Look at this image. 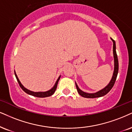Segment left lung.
<instances>
[{"label":"left lung","instance_id":"obj_1","mask_svg":"<svg viewBox=\"0 0 132 132\" xmlns=\"http://www.w3.org/2000/svg\"><path fill=\"white\" fill-rule=\"evenodd\" d=\"M111 39L113 42V55H114V70L113 75V77H112L111 80L110 81V83L108 84V86H106L105 88L102 89V90L98 91V92H96V93H94V94L86 93V92H83V91H82L79 89L78 86H77L76 83H75L79 95L82 96V97H85V98H97V97H102V96L105 95L106 94H108L110 91V90L112 89V87H113V86L114 85L115 81L116 80L117 76H118V73L119 63H118V56H117V53L116 51V43H115V41L113 40V39L112 38Z\"/></svg>","mask_w":132,"mask_h":132}]
</instances>
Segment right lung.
I'll return each instance as SVG.
<instances>
[{"label":"right lung","mask_w":132,"mask_h":132,"mask_svg":"<svg viewBox=\"0 0 132 132\" xmlns=\"http://www.w3.org/2000/svg\"><path fill=\"white\" fill-rule=\"evenodd\" d=\"M14 75H15L16 79H17L18 82V83L19 84V86H20V87H21V89H22V90H23L24 92H26V93H27V94H29V95H31L32 96H34V97H40V98H43V97H50V96H51V95H53V94L54 93V92L56 90V88H57V84H58L59 80L60 78H61V76H59V78L57 79V81L56 82V83H55L54 86V87L51 89H50V90L46 91V92H33V91L29 90H28V89H27L26 88H25V87H24V86L22 85V84L21 83L20 81H19L17 75H16L15 71H14Z\"/></svg>","instance_id":"add662e5"}]
</instances>
